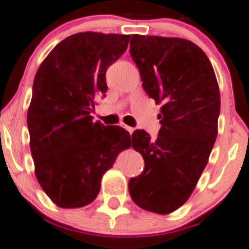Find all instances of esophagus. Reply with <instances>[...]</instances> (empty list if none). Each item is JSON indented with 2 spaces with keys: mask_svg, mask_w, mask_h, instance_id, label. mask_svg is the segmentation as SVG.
<instances>
[{
  "mask_svg": "<svg viewBox=\"0 0 249 249\" xmlns=\"http://www.w3.org/2000/svg\"><path fill=\"white\" fill-rule=\"evenodd\" d=\"M124 127L127 130V131H129L130 135H132V132H134V127H130V126H127V125H124Z\"/></svg>",
  "mask_w": 249,
  "mask_h": 249,
  "instance_id": "obj_1",
  "label": "esophagus"
}]
</instances>
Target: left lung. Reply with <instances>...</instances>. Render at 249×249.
<instances>
[{
    "label": "left lung",
    "mask_w": 249,
    "mask_h": 249,
    "mask_svg": "<svg viewBox=\"0 0 249 249\" xmlns=\"http://www.w3.org/2000/svg\"><path fill=\"white\" fill-rule=\"evenodd\" d=\"M130 55L144 91L162 106L157 140L144 130L132 134L144 169L129 180V193L143 210L167 214L189 199L207 165L218 134L219 88L207 55L187 39L132 35Z\"/></svg>",
    "instance_id": "1"
}]
</instances>
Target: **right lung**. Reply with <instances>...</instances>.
Masks as SVG:
<instances>
[{"label": "right lung", "instance_id": "add662e5", "mask_svg": "<svg viewBox=\"0 0 249 249\" xmlns=\"http://www.w3.org/2000/svg\"><path fill=\"white\" fill-rule=\"evenodd\" d=\"M130 35L79 32L60 42L35 76L27 110L35 173L56 206L78 208L96 199L104 173L131 145L123 127L92 122L106 96V71L126 50Z\"/></svg>", "mask_w": 249, "mask_h": 249}]
</instances>
